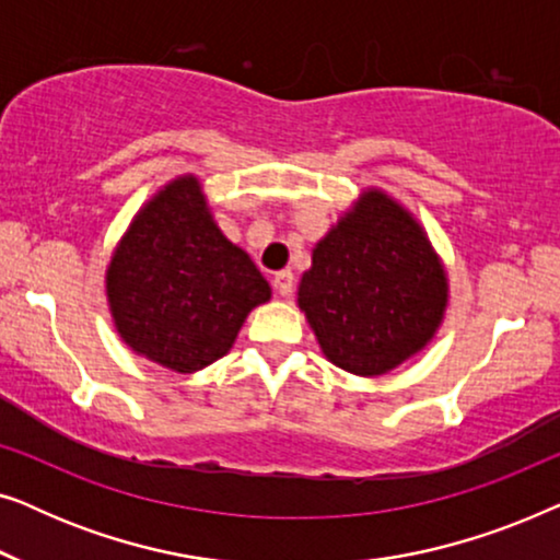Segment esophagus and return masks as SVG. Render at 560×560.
Instances as JSON below:
<instances>
[{"mask_svg":"<svg viewBox=\"0 0 560 560\" xmlns=\"http://www.w3.org/2000/svg\"><path fill=\"white\" fill-rule=\"evenodd\" d=\"M272 288L278 290V295L288 298L290 293H293V272H290V270H280V272H275V278H272Z\"/></svg>","mask_w":560,"mask_h":560,"instance_id":"1","label":"esophagus"}]
</instances>
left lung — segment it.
<instances>
[{
	"label": "left lung",
	"instance_id": "left-lung-1",
	"mask_svg": "<svg viewBox=\"0 0 560 560\" xmlns=\"http://www.w3.org/2000/svg\"><path fill=\"white\" fill-rule=\"evenodd\" d=\"M448 275L425 229L382 188H366L313 247L298 308L328 362L382 377L423 351L443 324Z\"/></svg>",
	"mask_w": 560,
	"mask_h": 560
}]
</instances>
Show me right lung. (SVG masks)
Here are the masks:
<instances>
[{
    "label": "right lung",
    "mask_w": 560,
    "mask_h": 560,
    "mask_svg": "<svg viewBox=\"0 0 560 560\" xmlns=\"http://www.w3.org/2000/svg\"><path fill=\"white\" fill-rule=\"evenodd\" d=\"M270 282L221 234L201 180L165 183L129 221L106 267V301L121 341L165 370H203L234 347Z\"/></svg>",
    "instance_id": "right-lung-1"
}]
</instances>
